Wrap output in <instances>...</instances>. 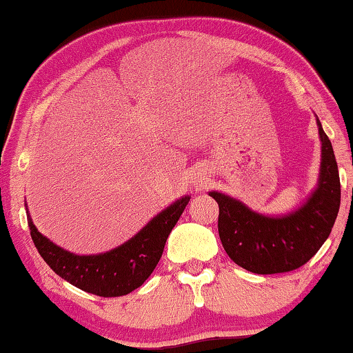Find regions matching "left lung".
Instances as JSON below:
<instances>
[{
  "label": "left lung",
  "mask_w": 353,
  "mask_h": 353,
  "mask_svg": "<svg viewBox=\"0 0 353 353\" xmlns=\"http://www.w3.org/2000/svg\"><path fill=\"white\" fill-rule=\"evenodd\" d=\"M321 138L317 185L297 209L264 215L220 192H209L218 215V234L228 256L245 270L272 275L306 264L328 239L341 204V183L333 146L316 117Z\"/></svg>",
  "instance_id": "8db88e82"
}]
</instances>
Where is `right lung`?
Returning a JSON list of instances; mask_svg holds the SVG:
<instances>
[{
  "label": "right lung",
  "mask_w": 353,
  "mask_h": 353,
  "mask_svg": "<svg viewBox=\"0 0 353 353\" xmlns=\"http://www.w3.org/2000/svg\"><path fill=\"white\" fill-rule=\"evenodd\" d=\"M188 201V194L179 198L127 242L99 254H75L58 247L37 231L28 210L26 215L32 242L56 275L72 286L99 297H121L141 286L154 272L163 253L166 239Z\"/></svg>",
  "instance_id": "add662e5"
}]
</instances>
